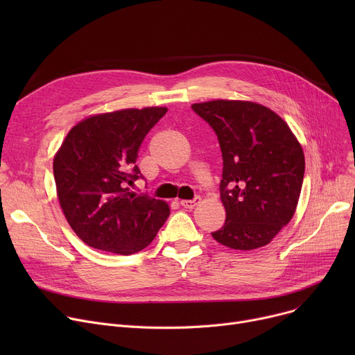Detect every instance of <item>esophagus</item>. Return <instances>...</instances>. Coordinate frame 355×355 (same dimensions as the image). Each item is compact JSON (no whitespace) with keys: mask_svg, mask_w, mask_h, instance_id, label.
Listing matches in <instances>:
<instances>
[{"mask_svg":"<svg viewBox=\"0 0 355 355\" xmlns=\"http://www.w3.org/2000/svg\"><path fill=\"white\" fill-rule=\"evenodd\" d=\"M200 201H201V198H200V197H196V198H193V200H181L180 202H181V206L185 207V209H194Z\"/></svg>","mask_w":355,"mask_h":355,"instance_id":"34e87169","label":"esophagus"}]
</instances>
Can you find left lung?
I'll return each mask as SVG.
<instances>
[{"mask_svg":"<svg viewBox=\"0 0 355 355\" xmlns=\"http://www.w3.org/2000/svg\"><path fill=\"white\" fill-rule=\"evenodd\" d=\"M191 107L214 129L223 155L226 221L213 239L236 250L269 245L300 201L305 173L300 141L281 116L256 102L217 99Z\"/></svg>","mask_w":355,"mask_h":355,"instance_id":"8db88e82","label":"left lung"}]
</instances>
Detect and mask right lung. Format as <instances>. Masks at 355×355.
I'll return each mask as SVG.
<instances>
[{
	"label": "right lung",
	"mask_w": 355,
	"mask_h": 355,
	"mask_svg": "<svg viewBox=\"0 0 355 355\" xmlns=\"http://www.w3.org/2000/svg\"><path fill=\"white\" fill-rule=\"evenodd\" d=\"M166 107L121 109L74 125L53 159L55 190L63 214L93 249L132 254L155 239L168 202L130 191L141 175L135 165L145 135Z\"/></svg>",
	"instance_id": "right-lung-1"
}]
</instances>
